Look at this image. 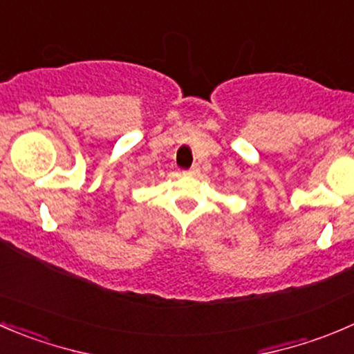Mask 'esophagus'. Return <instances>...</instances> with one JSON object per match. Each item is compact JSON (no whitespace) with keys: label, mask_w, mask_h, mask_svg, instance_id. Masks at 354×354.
<instances>
[{"label":"esophagus","mask_w":354,"mask_h":354,"mask_svg":"<svg viewBox=\"0 0 354 354\" xmlns=\"http://www.w3.org/2000/svg\"><path fill=\"white\" fill-rule=\"evenodd\" d=\"M185 174H187V176H198V174H199V167L198 165H192L191 169L185 170Z\"/></svg>","instance_id":"obj_1"}]
</instances>
